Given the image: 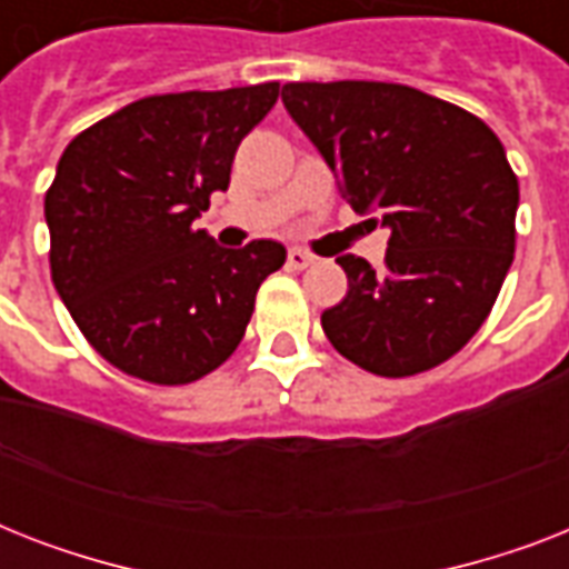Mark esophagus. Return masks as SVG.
I'll return each instance as SVG.
<instances>
[{"instance_id": "1", "label": "esophagus", "mask_w": 569, "mask_h": 569, "mask_svg": "<svg viewBox=\"0 0 569 569\" xmlns=\"http://www.w3.org/2000/svg\"><path fill=\"white\" fill-rule=\"evenodd\" d=\"M312 262H316V257H312V253H307V250H301V248H292L289 253H286V266L295 268V271H303V268H310Z\"/></svg>"}]
</instances>
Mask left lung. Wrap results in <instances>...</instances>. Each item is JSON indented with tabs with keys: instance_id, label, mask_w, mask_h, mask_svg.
<instances>
[{
	"instance_id": "left-lung-1",
	"label": "left lung",
	"mask_w": 569,
	"mask_h": 569,
	"mask_svg": "<svg viewBox=\"0 0 569 569\" xmlns=\"http://www.w3.org/2000/svg\"><path fill=\"white\" fill-rule=\"evenodd\" d=\"M283 106L355 212L389 230L383 268L342 253L348 295L321 312L330 346L407 378L458 355L513 262L520 186L476 114L389 82H289Z\"/></svg>"
}]
</instances>
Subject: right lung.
Here are the masks:
<instances>
[{
	"mask_svg": "<svg viewBox=\"0 0 569 569\" xmlns=\"http://www.w3.org/2000/svg\"><path fill=\"white\" fill-rule=\"evenodd\" d=\"M277 97V82L147 97L84 129L58 159L43 200L52 283L120 372L191 383L244 337L286 248H221L194 221L212 191H227L241 138Z\"/></svg>",
	"mask_w": 569,
	"mask_h": 569,
	"instance_id": "obj_1",
	"label": "right lung"
}]
</instances>
